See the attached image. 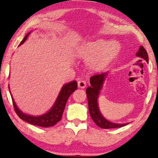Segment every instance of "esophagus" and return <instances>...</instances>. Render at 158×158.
I'll use <instances>...</instances> for the list:
<instances>
[{
  "label": "esophagus",
  "instance_id": "34e87169",
  "mask_svg": "<svg viewBox=\"0 0 158 158\" xmlns=\"http://www.w3.org/2000/svg\"><path fill=\"white\" fill-rule=\"evenodd\" d=\"M78 86L81 89H84L85 86H86V82L84 80H79L78 81Z\"/></svg>",
  "mask_w": 158,
  "mask_h": 158
}]
</instances>
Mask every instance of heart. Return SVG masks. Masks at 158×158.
<instances>
[{"mask_svg": "<svg viewBox=\"0 0 158 158\" xmlns=\"http://www.w3.org/2000/svg\"><path fill=\"white\" fill-rule=\"evenodd\" d=\"M119 50V45L116 42H107L105 40H97L85 42L80 48L79 55L88 58L89 65L93 70H100L109 63Z\"/></svg>", "mask_w": 158, "mask_h": 158, "instance_id": "b5f03b06", "label": "heart"}]
</instances>
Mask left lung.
I'll return each mask as SVG.
<instances>
[{"label":"left lung","mask_w":158,"mask_h":158,"mask_svg":"<svg viewBox=\"0 0 158 158\" xmlns=\"http://www.w3.org/2000/svg\"><path fill=\"white\" fill-rule=\"evenodd\" d=\"M137 56L143 58L146 62L148 63V53L146 50L143 46H141L138 52L137 53ZM107 73H104L101 74H96L92 76L90 79V85L86 89L88 103H89V110L90 116L93 121L98 127L104 129H109V128H118L123 127L127 123L118 124L109 122L102 116L98 105V97L100 93L104 81L106 78Z\"/></svg>","instance_id":"obj_1"}]
</instances>
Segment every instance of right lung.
Returning a JSON list of instances; mask_svg holds the SVG:
<instances>
[{
	"label": "right lung",
	"instance_id": "1",
	"mask_svg": "<svg viewBox=\"0 0 158 158\" xmlns=\"http://www.w3.org/2000/svg\"><path fill=\"white\" fill-rule=\"evenodd\" d=\"M30 33L31 32L28 33L27 35H26L24 38H23L22 40V41L21 42L20 44H22L23 42L26 40V39H27V37L29 35H30ZM77 89V83L76 81H73L68 83V84H65L62 88V89H61L59 95H58L57 98V100L55 102L53 107L51 109V110L49 111H48L47 113L44 115H42V116H32L23 114L22 111H21L19 109H18L14 100H13V98H12L15 111L16 112V114H17V116L19 117L21 119L23 120V121H26L30 124L44 127L53 126V125L56 124L58 122H59L60 121V119L62 118V115L64 109H65L68 99L69 98L72 93H73Z\"/></svg>",
	"mask_w": 158,
	"mask_h": 158
}]
</instances>
